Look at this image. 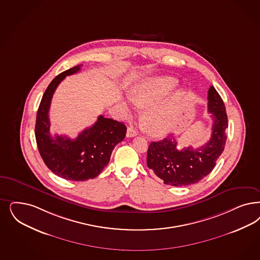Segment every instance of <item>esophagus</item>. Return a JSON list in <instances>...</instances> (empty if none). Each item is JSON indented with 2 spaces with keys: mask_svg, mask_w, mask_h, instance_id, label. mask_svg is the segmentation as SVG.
Returning <instances> with one entry per match:
<instances>
[{
  "mask_svg": "<svg viewBox=\"0 0 260 260\" xmlns=\"http://www.w3.org/2000/svg\"><path fill=\"white\" fill-rule=\"evenodd\" d=\"M138 135V132L135 129V127L133 126H129L127 127V131H126V137H134Z\"/></svg>",
  "mask_w": 260,
  "mask_h": 260,
  "instance_id": "esophagus-1",
  "label": "esophagus"
}]
</instances>
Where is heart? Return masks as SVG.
Returning a JSON list of instances; mask_svg holds the SVG:
<instances>
[{
  "mask_svg": "<svg viewBox=\"0 0 260 260\" xmlns=\"http://www.w3.org/2000/svg\"><path fill=\"white\" fill-rule=\"evenodd\" d=\"M178 81L173 78H159L146 81L131 93V101L138 108L147 109L142 119L146 132L152 136L166 135L176 124L178 108L174 102L161 103L177 87ZM125 111L131 108L124 103Z\"/></svg>",
  "mask_w": 260,
  "mask_h": 260,
  "instance_id": "b5f03b06",
  "label": "heart"
}]
</instances>
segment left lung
Listing matches in <instances>:
<instances>
[{
    "label": "left lung",
    "mask_w": 260,
    "mask_h": 260,
    "mask_svg": "<svg viewBox=\"0 0 260 260\" xmlns=\"http://www.w3.org/2000/svg\"><path fill=\"white\" fill-rule=\"evenodd\" d=\"M208 112L213 118L211 138L204 146L180 149L172 135L152 142L147 152V165L165 184L186 186L197 183L214 169L226 141L228 116L224 102L213 86L208 89Z\"/></svg>",
    "instance_id": "8db88e82"
}]
</instances>
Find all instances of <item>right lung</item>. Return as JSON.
I'll return each mask as SVG.
<instances>
[{"label":"right lung","mask_w":260,"mask_h":260,"mask_svg":"<svg viewBox=\"0 0 260 260\" xmlns=\"http://www.w3.org/2000/svg\"><path fill=\"white\" fill-rule=\"evenodd\" d=\"M81 66L63 72L51 81L40 102L36 123L37 148L47 167L56 176L74 181L96 178L108 165L113 149L124 140L126 133L123 123L100 115L97 122L82 131L76 139L51 135L49 109L54 91L66 76L80 71Z\"/></svg>","instance_id":"obj_1"}]
</instances>
